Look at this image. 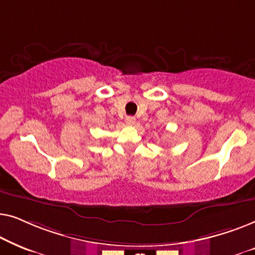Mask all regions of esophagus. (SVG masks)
<instances>
[{
    "label": "esophagus",
    "instance_id": "34e87169",
    "mask_svg": "<svg viewBox=\"0 0 255 255\" xmlns=\"http://www.w3.org/2000/svg\"><path fill=\"white\" fill-rule=\"evenodd\" d=\"M125 122H127L128 125H134L135 124V118L133 116H128L125 118Z\"/></svg>",
    "mask_w": 255,
    "mask_h": 255
}]
</instances>
